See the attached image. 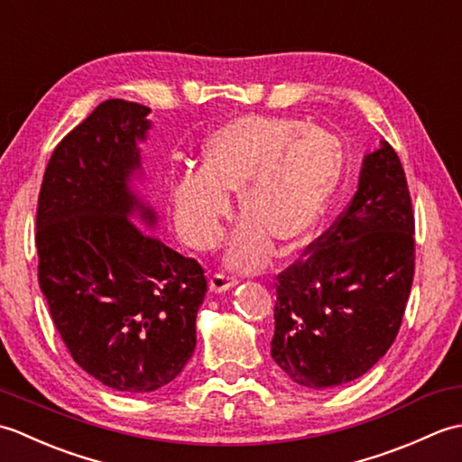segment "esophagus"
Instances as JSON below:
<instances>
[{
	"mask_svg": "<svg viewBox=\"0 0 462 462\" xmlns=\"http://www.w3.org/2000/svg\"><path fill=\"white\" fill-rule=\"evenodd\" d=\"M238 280L234 276H228V273H222V272H216L212 273L210 278V291L214 293H222L226 290H232L234 286H236Z\"/></svg>",
	"mask_w": 462,
	"mask_h": 462,
	"instance_id": "esophagus-1",
	"label": "esophagus"
}]
</instances>
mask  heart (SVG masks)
Wrapping results in <instances>:
<instances>
[{
  "label": "heart",
  "instance_id": "heart-1",
  "mask_svg": "<svg viewBox=\"0 0 462 462\" xmlns=\"http://www.w3.org/2000/svg\"><path fill=\"white\" fill-rule=\"evenodd\" d=\"M343 149L336 134L291 116L244 115L208 136L200 169L171 184L176 228L194 248L220 238L228 196L238 192L242 224L230 262L256 270L270 240L296 246L311 232L336 190Z\"/></svg>",
  "mask_w": 462,
  "mask_h": 462
}]
</instances>
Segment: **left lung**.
Segmentation results:
<instances>
[{"mask_svg":"<svg viewBox=\"0 0 462 462\" xmlns=\"http://www.w3.org/2000/svg\"><path fill=\"white\" fill-rule=\"evenodd\" d=\"M415 276V214L393 146L363 161L337 220L278 273L272 357L298 385L337 387L393 346Z\"/></svg>","mask_w":462,"mask_h":462,"instance_id":"obj_1","label":"left lung"}]
</instances>
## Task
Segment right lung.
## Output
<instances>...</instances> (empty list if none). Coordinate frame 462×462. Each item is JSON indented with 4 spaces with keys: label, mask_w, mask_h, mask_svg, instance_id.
<instances>
[{
    "label": "right lung",
    "mask_w": 462,
    "mask_h": 462,
    "mask_svg": "<svg viewBox=\"0 0 462 462\" xmlns=\"http://www.w3.org/2000/svg\"><path fill=\"white\" fill-rule=\"evenodd\" d=\"M149 106L101 103L55 146L37 202V278L77 365L103 385L149 393L196 347L208 282L154 234V212L131 190Z\"/></svg>",
    "instance_id": "1"
}]
</instances>
